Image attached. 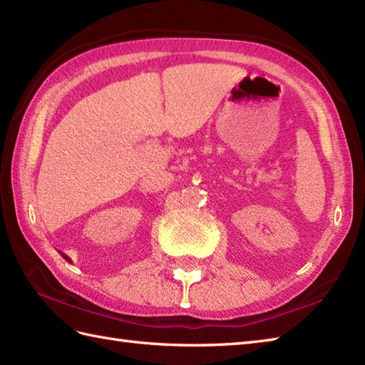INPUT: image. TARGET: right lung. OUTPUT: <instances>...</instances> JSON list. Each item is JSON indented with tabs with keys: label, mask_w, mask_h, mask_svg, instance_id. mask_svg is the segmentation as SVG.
<instances>
[{
	"label": "right lung",
	"mask_w": 365,
	"mask_h": 365,
	"mask_svg": "<svg viewBox=\"0 0 365 365\" xmlns=\"http://www.w3.org/2000/svg\"><path fill=\"white\" fill-rule=\"evenodd\" d=\"M59 254H61V255H63V257H64V259H66V260H67V262H72V260H71V259H68V257H67V255H66V254H64V252H59Z\"/></svg>",
	"instance_id": "right-lung-1"
}]
</instances>
